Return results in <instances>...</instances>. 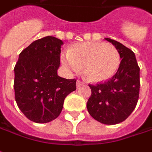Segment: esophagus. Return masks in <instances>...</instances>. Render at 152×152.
Listing matches in <instances>:
<instances>
[{
    "instance_id": "esophagus-1",
    "label": "esophagus",
    "mask_w": 152,
    "mask_h": 152,
    "mask_svg": "<svg viewBox=\"0 0 152 152\" xmlns=\"http://www.w3.org/2000/svg\"><path fill=\"white\" fill-rule=\"evenodd\" d=\"M84 83L83 82H81V81H79V80H77V82H76V88H81L82 86H83Z\"/></svg>"
}]
</instances>
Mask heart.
Returning <instances> with one entry per match:
<instances>
[{"label":"heart","mask_w":152,"mask_h":152,"mask_svg":"<svg viewBox=\"0 0 152 152\" xmlns=\"http://www.w3.org/2000/svg\"><path fill=\"white\" fill-rule=\"evenodd\" d=\"M64 67L76 72L83 69V76L92 83L110 79L118 70L121 56L114 46L104 42H88L75 44L61 56Z\"/></svg>","instance_id":"heart-1"}]
</instances>
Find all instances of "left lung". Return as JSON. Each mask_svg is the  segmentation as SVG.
Listing matches in <instances>:
<instances>
[{
  "mask_svg": "<svg viewBox=\"0 0 152 152\" xmlns=\"http://www.w3.org/2000/svg\"><path fill=\"white\" fill-rule=\"evenodd\" d=\"M106 41L118 50L122 58L120 67L109 81L89 85L92 94L87 103L90 115L106 125L126 120L135 108L140 93V67L132 50L110 38Z\"/></svg>",
  "mask_w": 152,
  "mask_h": 152,
  "instance_id": "8db88e82",
  "label": "left lung"
}]
</instances>
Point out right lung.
Here are the masks:
<instances>
[{
    "mask_svg": "<svg viewBox=\"0 0 152 152\" xmlns=\"http://www.w3.org/2000/svg\"><path fill=\"white\" fill-rule=\"evenodd\" d=\"M63 44L56 37H43L18 56L14 67L15 99L19 110L32 122L47 123L56 119L65 97L76 89V80L57 73Z\"/></svg>",
    "mask_w": 152,
    "mask_h": 152,
    "instance_id": "right-lung-1",
    "label": "right lung"
}]
</instances>
